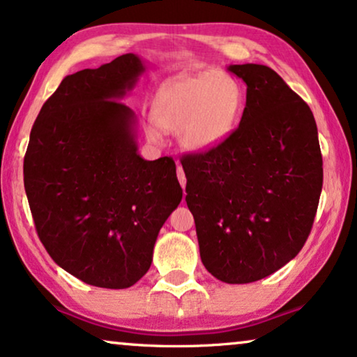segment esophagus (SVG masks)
<instances>
[{
  "mask_svg": "<svg viewBox=\"0 0 357 357\" xmlns=\"http://www.w3.org/2000/svg\"><path fill=\"white\" fill-rule=\"evenodd\" d=\"M177 177H178V182L182 185V188H185V183H187V178H185V174H183V169L182 165L177 162Z\"/></svg>",
  "mask_w": 357,
  "mask_h": 357,
  "instance_id": "34e87169",
  "label": "esophagus"
}]
</instances>
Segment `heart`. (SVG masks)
Segmentation results:
<instances>
[{
	"instance_id": "heart-1",
	"label": "heart",
	"mask_w": 357,
	"mask_h": 357,
	"mask_svg": "<svg viewBox=\"0 0 357 357\" xmlns=\"http://www.w3.org/2000/svg\"><path fill=\"white\" fill-rule=\"evenodd\" d=\"M244 111V91L229 73H185L164 83L152 105L155 124L146 128L154 144L162 131L175 132L180 146L190 152L220 147L238 126Z\"/></svg>"
}]
</instances>
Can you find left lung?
I'll list each match as a JSON object with an SVG mask.
<instances>
[{
	"label": "left lung",
	"instance_id": "8db88e82",
	"mask_svg": "<svg viewBox=\"0 0 357 357\" xmlns=\"http://www.w3.org/2000/svg\"><path fill=\"white\" fill-rule=\"evenodd\" d=\"M246 83L239 128L216 149L182 157L203 266L226 284L274 274L303 248L323 187L312 109L279 73L229 66Z\"/></svg>",
	"mask_w": 357,
	"mask_h": 357
}]
</instances>
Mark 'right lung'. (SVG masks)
Returning a JSON list of instances; mask_svg holds the SVG:
<instances>
[{"label": "right lung", "instance_id": "right-lung-1", "mask_svg": "<svg viewBox=\"0 0 357 357\" xmlns=\"http://www.w3.org/2000/svg\"><path fill=\"white\" fill-rule=\"evenodd\" d=\"M146 72L136 54L67 75L40 108L24 157L37 234L85 284L128 289L149 271L159 231L182 200L175 162L139 155L123 103Z\"/></svg>", "mask_w": 357, "mask_h": 357}]
</instances>
